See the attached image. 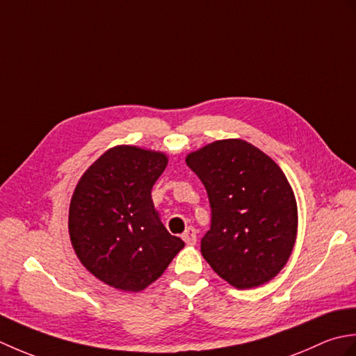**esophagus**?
<instances>
[{"mask_svg":"<svg viewBox=\"0 0 356 356\" xmlns=\"http://www.w3.org/2000/svg\"><path fill=\"white\" fill-rule=\"evenodd\" d=\"M182 238L185 240L186 245H195V241H197V231H195L193 226H190V228L184 232Z\"/></svg>","mask_w":356,"mask_h":356,"instance_id":"1","label":"esophagus"}]
</instances>
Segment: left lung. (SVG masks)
I'll return each mask as SVG.
<instances>
[{"label": "left lung", "mask_w": 356, "mask_h": 356, "mask_svg": "<svg viewBox=\"0 0 356 356\" xmlns=\"http://www.w3.org/2000/svg\"><path fill=\"white\" fill-rule=\"evenodd\" d=\"M185 162L205 185L213 216L200 241L203 259L237 289L268 283L289 260L298 229L282 168L243 139L208 143Z\"/></svg>", "instance_id": "left-lung-1"}]
</instances>
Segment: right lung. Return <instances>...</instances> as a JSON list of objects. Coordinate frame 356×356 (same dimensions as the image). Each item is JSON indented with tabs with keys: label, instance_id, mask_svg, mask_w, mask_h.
Returning a JSON list of instances; mask_svg holds the SVG:
<instances>
[{
	"label": "right lung",
	"instance_id": "add662e5",
	"mask_svg": "<svg viewBox=\"0 0 356 356\" xmlns=\"http://www.w3.org/2000/svg\"><path fill=\"white\" fill-rule=\"evenodd\" d=\"M166 165L162 151L118 145L90 165L74 188L69 209L74 254L118 291H143L185 246L166 231L151 199Z\"/></svg>",
	"mask_w": 356,
	"mask_h": 356
}]
</instances>
